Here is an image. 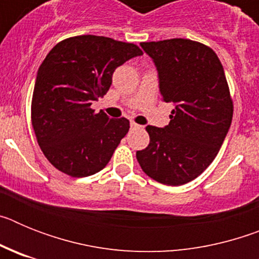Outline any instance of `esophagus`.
<instances>
[{
  "mask_svg": "<svg viewBox=\"0 0 259 259\" xmlns=\"http://www.w3.org/2000/svg\"><path fill=\"white\" fill-rule=\"evenodd\" d=\"M130 125H131V128H140V127H141V125L136 124V123H135V122H131V123H130Z\"/></svg>",
  "mask_w": 259,
  "mask_h": 259,
  "instance_id": "obj_1",
  "label": "esophagus"
}]
</instances>
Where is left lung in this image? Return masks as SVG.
I'll use <instances>...</instances> for the list:
<instances>
[{
	"mask_svg": "<svg viewBox=\"0 0 259 259\" xmlns=\"http://www.w3.org/2000/svg\"><path fill=\"white\" fill-rule=\"evenodd\" d=\"M158 71L159 92L171 102L170 123L148 125L150 143L136 158L146 175L166 185H183L206 170L232 122L233 105L218 56L188 38L141 42Z\"/></svg>",
	"mask_w": 259,
	"mask_h": 259,
	"instance_id": "1",
	"label": "left lung"
}]
</instances>
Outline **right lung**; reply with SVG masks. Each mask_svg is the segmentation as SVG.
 Instances as JSON below:
<instances>
[{
    "instance_id": "1",
    "label": "right lung",
    "mask_w": 259,
    "mask_h": 259,
    "mask_svg": "<svg viewBox=\"0 0 259 259\" xmlns=\"http://www.w3.org/2000/svg\"><path fill=\"white\" fill-rule=\"evenodd\" d=\"M143 52L131 42L104 36L66 38L41 63L31 118L48 161L72 178L101 171L130 130L125 118L96 114L91 105L106 95L116 67Z\"/></svg>"
}]
</instances>
